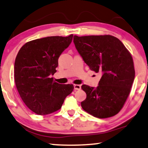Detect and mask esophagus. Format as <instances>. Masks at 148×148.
Masks as SVG:
<instances>
[{
  "label": "esophagus",
  "mask_w": 148,
  "mask_h": 148,
  "mask_svg": "<svg viewBox=\"0 0 148 148\" xmlns=\"http://www.w3.org/2000/svg\"><path fill=\"white\" fill-rule=\"evenodd\" d=\"M81 88V86L79 84H74V90H80Z\"/></svg>",
  "instance_id": "obj_1"
}]
</instances>
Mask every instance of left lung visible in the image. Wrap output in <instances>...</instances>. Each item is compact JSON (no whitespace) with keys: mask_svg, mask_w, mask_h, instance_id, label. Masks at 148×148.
Wrapping results in <instances>:
<instances>
[{"mask_svg":"<svg viewBox=\"0 0 148 148\" xmlns=\"http://www.w3.org/2000/svg\"><path fill=\"white\" fill-rule=\"evenodd\" d=\"M73 42L90 70L102 74L96 88H81L86 98L81 107L95 117L115 115L123 108L130 92L135 76L131 54L121 41L110 35L78 37Z\"/></svg>","mask_w":148,"mask_h":148,"instance_id":"obj_1","label":"left lung"}]
</instances>
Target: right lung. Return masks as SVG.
Returning <instances> with one entry per match:
<instances>
[{
  "label": "right lung",
  "instance_id": "add662e5",
  "mask_svg": "<svg viewBox=\"0 0 148 148\" xmlns=\"http://www.w3.org/2000/svg\"><path fill=\"white\" fill-rule=\"evenodd\" d=\"M73 35L52 36L26 42L20 48L14 64V80L21 98L38 115L59 110L65 98L73 90V84L53 81L58 58L71 44Z\"/></svg>",
  "mask_w": 148,
  "mask_h": 148
}]
</instances>
